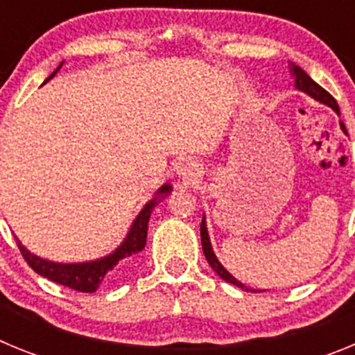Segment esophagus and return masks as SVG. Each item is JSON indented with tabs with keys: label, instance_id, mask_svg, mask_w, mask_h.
Masks as SVG:
<instances>
[{
	"label": "esophagus",
	"instance_id": "esophagus-1",
	"mask_svg": "<svg viewBox=\"0 0 355 355\" xmlns=\"http://www.w3.org/2000/svg\"><path fill=\"white\" fill-rule=\"evenodd\" d=\"M175 174H178V178H180L183 183H193V181L200 175V168L196 162H192V159H183V162L178 163Z\"/></svg>",
	"mask_w": 355,
	"mask_h": 355
}]
</instances>
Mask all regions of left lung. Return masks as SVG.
I'll use <instances>...</instances> for the list:
<instances>
[{
	"label": "left lung",
	"instance_id": "obj_1",
	"mask_svg": "<svg viewBox=\"0 0 355 355\" xmlns=\"http://www.w3.org/2000/svg\"><path fill=\"white\" fill-rule=\"evenodd\" d=\"M290 72L295 76V87L300 90V92H306L307 96H311L313 99H316V101L320 103H324V105L331 106L334 112H336L338 115H340V106H338L336 99L331 96V94L327 92L325 89H322L316 81H313L311 78L307 76L306 71L304 69H300L299 65H295V64H290ZM341 130L347 133V130H345V124L341 122ZM200 243H202V250H205V256L206 259H208L209 266H211L213 270L216 272V274L220 275L222 279H224L225 283H231L234 284V286L241 288V290H247L249 291V288L245 286V284H241L238 279H234L233 275L229 274L227 270H225L224 266H222V263L216 259L215 252H213L211 249V241H209V236H208V227H206V220H205V216H202V222H200ZM250 291H256V290H250ZM261 291V290H259ZM265 291V290H263Z\"/></svg>",
	"mask_w": 355,
	"mask_h": 355
}]
</instances>
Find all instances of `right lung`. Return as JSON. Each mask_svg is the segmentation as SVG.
Here are the masks:
<instances>
[{
    "label": "right lung",
    "mask_w": 355,
    "mask_h": 355,
    "mask_svg": "<svg viewBox=\"0 0 355 355\" xmlns=\"http://www.w3.org/2000/svg\"><path fill=\"white\" fill-rule=\"evenodd\" d=\"M62 67V64L58 65V69ZM56 69V71H58ZM56 71L53 72L48 80H51L56 74ZM46 80V81H48ZM172 190L171 184H163L156 192V197L147 202L144 206L142 211L139 213V216L135 218L133 225H131L130 233L124 238L121 245L114 250L112 254L105 256L101 259H96V261H87V263H55L48 261V259H42L35 254H31L30 250L24 249V245L17 240V245L23 258L26 259L28 265L33 268L39 275L49 279L53 283H58L62 286L72 288L76 291H83V293H94V291L99 288V284L105 281L106 274L110 270H114L115 266L119 265V261L124 258H130L133 254L140 252V250L146 247V238H147V224H149L150 213H153V208L158 205V200H162L163 197L167 196Z\"/></svg>",
    "instance_id": "add662e5"
}]
</instances>
